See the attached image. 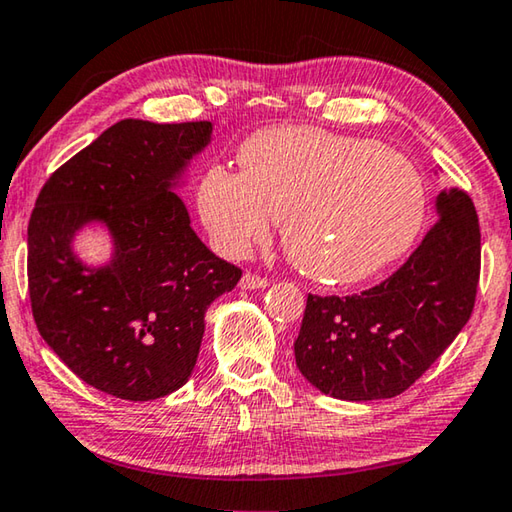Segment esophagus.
I'll return each mask as SVG.
<instances>
[{
	"instance_id": "esophagus-1",
	"label": "esophagus",
	"mask_w": 512,
	"mask_h": 512,
	"mask_svg": "<svg viewBox=\"0 0 512 512\" xmlns=\"http://www.w3.org/2000/svg\"><path fill=\"white\" fill-rule=\"evenodd\" d=\"M241 287H244V289H264V287H268V277L248 271L244 277H241Z\"/></svg>"
}]
</instances>
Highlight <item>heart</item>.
<instances>
[{
	"label": "heart",
	"mask_w": 512,
	"mask_h": 512,
	"mask_svg": "<svg viewBox=\"0 0 512 512\" xmlns=\"http://www.w3.org/2000/svg\"><path fill=\"white\" fill-rule=\"evenodd\" d=\"M239 171L210 167L198 210L223 253L244 255L282 221L302 273L354 284L395 264L418 239L427 187L406 155L320 128H266L244 142Z\"/></svg>",
	"instance_id": "b5f03b06"
}]
</instances>
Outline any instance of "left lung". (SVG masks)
Here are the masks:
<instances>
[{
	"mask_svg": "<svg viewBox=\"0 0 512 512\" xmlns=\"http://www.w3.org/2000/svg\"><path fill=\"white\" fill-rule=\"evenodd\" d=\"M481 275V230L467 192L438 196V219L411 257L352 296L309 293L296 363L318 391L368 402L413 386L472 316Z\"/></svg>",
	"mask_w": 512,
	"mask_h": 512,
	"instance_id": "left-lung-1",
	"label": "left lung"
}]
</instances>
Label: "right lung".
Listing matches in <instances>:
<instances>
[{
  "label": "right lung",
  "mask_w": 512,
  "mask_h": 512,
  "mask_svg": "<svg viewBox=\"0 0 512 512\" xmlns=\"http://www.w3.org/2000/svg\"><path fill=\"white\" fill-rule=\"evenodd\" d=\"M210 131V121H117L51 173L31 212L27 273L38 332L74 375L119 400H158L185 384L205 309L241 277L196 237L169 192ZM94 218L116 237L106 269H85L68 248Z\"/></svg>",
  "instance_id": "right-lung-1"
}]
</instances>
